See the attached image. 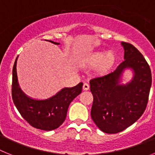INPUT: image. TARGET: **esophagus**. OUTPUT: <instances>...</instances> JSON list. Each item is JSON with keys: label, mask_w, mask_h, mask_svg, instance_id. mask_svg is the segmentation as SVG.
Masks as SVG:
<instances>
[{"label": "esophagus", "mask_w": 155, "mask_h": 155, "mask_svg": "<svg viewBox=\"0 0 155 155\" xmlns=\"http://www.w3.org/2000/svg\"><path fill=\"white\" fill-rule=\"evenodd\" d=\"M88 89H89V84H87V83H84L83 84V90L84 91H87Z\"/></svg>", "instance_id": "1"}]
</instances>
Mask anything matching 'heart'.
<instances>
[{
    "label": "heart",
    "instance_id": "heart-1",
    "mask_svg": "<svg viewBox=\"0 0 155 155\" xmlns=\"http://www.w3.org/2000/svg\"><path fill=\"white\" fill-rule=\"evenodd\" d=\"M116 62V56L113 52H107L104 54L102 53H95L90 57L88 65L91 67H98L100 73L105 74L109 72Z\"/></svg>",
    "mask_w": 155,
    "mask_h": 155
}]
</instances>
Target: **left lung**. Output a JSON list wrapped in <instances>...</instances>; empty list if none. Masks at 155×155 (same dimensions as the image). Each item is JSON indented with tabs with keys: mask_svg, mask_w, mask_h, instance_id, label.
<instances>
[{
	"mask_svg": "<svg viewBox=\"0 0 155 155\" xmlns=\"http://www.w3.org/2000/svg\"><path fill=\"white\" fill-rule=\"evenodd\" d=\"M124 61L113 72L90 81L93 94L91 116L97 127L106 134H116L134 124L147 107L151 87V72L137 48L122 42ZM130 69L133 78L123 84L124 71Z\"/></svg>",
	"mask_w": 155,
	"mask_h": 155,
	"instance_id": "8db88e82",
	"label": "left lung"
}]
</instances>
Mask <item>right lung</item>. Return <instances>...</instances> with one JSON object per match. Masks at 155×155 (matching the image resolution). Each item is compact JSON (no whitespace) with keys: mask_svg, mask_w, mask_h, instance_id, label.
<instances>
[{"mask_svg":"<svg viewBox=\"0 0 155 155\" xmlns=\"http://www.w3.org/2000/svg\"><path fill=\"white\" fill-rule=\"evenodd\" d=\"M50 42L59 45L60 42ZM17 60L12 71V99L25 120L31 127L50 131L58 128L64 122L71 102L82 91L83 83L72 87H64L56 94L46 99H35L25 94L19 86L17 76Z\"/></svg>","mask_w":155,"mask_h":155,"instance_id":"right-lung-1","label":"right lung"}]
</instances>
